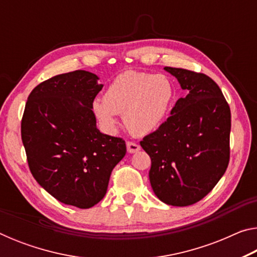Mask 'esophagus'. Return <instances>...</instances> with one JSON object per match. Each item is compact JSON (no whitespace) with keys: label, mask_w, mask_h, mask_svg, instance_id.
Wrapping results in <instances>:
<instances>
[{"label":"esophagus","mask_w":257,"mask_h":257,"mask_svg":"<svg viewBox=\"0 0 257 257\" xmlns=\"http://www.w3.org/2000/svg\"><path fill=\"white\" fill-rule=\"evenodd\" d=\"M139 150H141V146H139L138 144H136V143H134V142H128L127 143V151H128V153H130V154L136 153V152H138Z\"/></svg>","instance_id":"1"}]
</instances>
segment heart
Here are the masks:
<instances>
[{"mask_svg":"<svg viewBox=\"0 0 257 257\" xmlns=\"http://www.w3.org/2000/svg\"><path fill=\"white\" fill-rule=\"evenodd\" d=\"M176 99L170 78L153 73L125 71L107 86L103 99H95L93 111L102 127L113 132L122 114L124 125L135 136H147L162 124Z\"/></svg>","mask_w":257,"mask_h":257,"instance_id":"obj_1","label":"heart"}]
</instances>
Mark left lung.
<instances>
[{
	"mask_svg": "<svg viewBox=\"0 0 257 257\" xmlns=\"http://www.w3.org/2000/svg\"><path fill=\"white\" fill-rule=\"evenodd\" d=\"M186 97L141 142L151 158L150 182L160 201L188 206L214 188L229 164L231 113L220 87L204 73L165 67Z\"/></svg>",
	"mask_w": 257,
	"mask_h": 257,
	"instance_id": "1",
	"label": "left lung"
}]
</instances>
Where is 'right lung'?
I'll use <instances>...</instances> for the list:
<instances>
[{
  "label": "right lung",
  "mask_w": 257,
  "mask_h": 257,
  "mask_svg": "<svg viewBox=\"0 0 257 257\" xmlns=\"http://www.w3.org/2000/svg\"><path fill=\"white\" fill-rule=\"evenodd\" d=\"M99 78L76 70L35 87L26 103L21 139L38 184L59 202L89 208L105 196L113 168L125 155L122 138L96 127Z\"/></svg>",
  "instance_id": "1"
}]
</instances>
